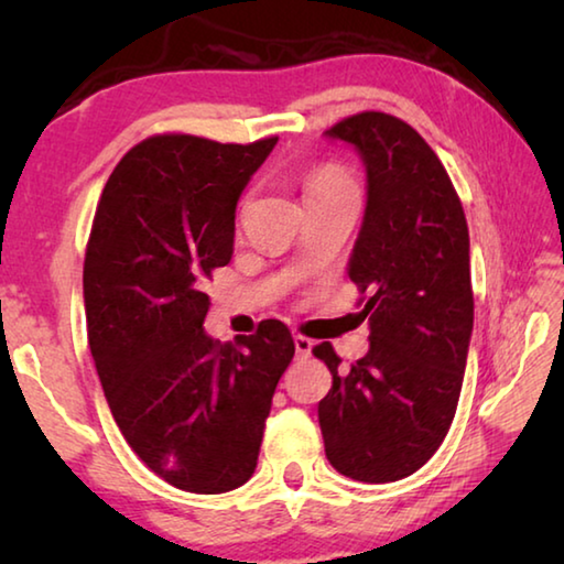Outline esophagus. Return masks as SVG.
I'll use <instances>...</instances> for the list:
<instances>
[{
  "mask_svg": "<svg viewBox=\"0 0 564 564\" xmlns=\"http://www.w3.org/2000/svg\"><path fill=\"white\" fill-rule=\"evenodd\" d=\"M295 343V356L299 358H308L311 350H313V340L305 338V336H293Z\"/></svg>",
  "mask_w": 564,
  "mask_h": 564,
  "instance_id": "obj_1",
  "label": "esophagus"
}]
</instances>
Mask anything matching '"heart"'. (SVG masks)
Listing matches in <instances>:
<instances>
[{
  "label": "heart",
  "mask_w": 564,
  "mask_h": 564,
  "mask_svg": "<svg viewBox=\"0 0 564 564\" xmlns=\"http://www.w3.org/2000/svg\"><path fill=\"white\" fill-rule=\"evenodd\" d=\"M340 186H350V178L336 166H321L305 178V194H313V191H333Z\"/></svg>",
  "instance_id": "obj_1"
}]
</instances>
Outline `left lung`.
<instances>
[{"label": "left lung", "mask_w": 564, "mask_h": 564, "mask_svg": "<svg viewBox=\"0 0 564 564\" xmlns=\"http://www.w3.org/2000/svg\"><path fill=\"white\" fill-rule=\"evenodd\" d=\"M366 166V214L348 275L370 299V348L343 373L313 348L333 388L318 403L326 457L358 482L420 470L445 441L473 336L470 234L445 166L390 113L362 111L326 131Z\"/></svg>", "instance_id": "left-lung-1"}]
</instances>
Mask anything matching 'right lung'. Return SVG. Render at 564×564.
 Listing matches in <instances>:
<instances>
[{
    "mask_svg": "<svg viewBox=\"0 0 564 564\" xmlns=\"http://www.w3.org/2000/svg\"><path fill=\"white\" fill-rule=\"evenodd\" d=\"M279 139L164 133L113 169L84 261L89 348L121 435L178 490L241 488L295 352L281 321L238 346L204 330L212 271L234 256L236 204Z\"/></svg>",
    "mask_w": 564,
    "mask_h": 564,
    "instance_id": "right-lung-1",
    "label": "right lung"
}]
</instances>
